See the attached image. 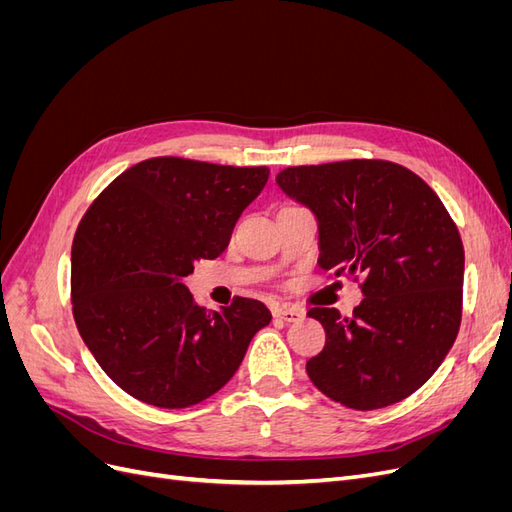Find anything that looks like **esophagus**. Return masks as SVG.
<instances>
[{"instance_id": "1", "label": "esophagus", "mask_w": 512, "mask_h": 512, "mask_svg": "<svg viewBox=\"0 0 512 512\" xmlns=\"http://www.w3.org/2000/svg\"><path fill=\"white\" fill-rule=\"evenodd\" d=\"M273 316H275V318H280V320H284V322H299V320L305 316V312H303L301 307L277 305V307H273Z\"/></svg>"}]
</instances>
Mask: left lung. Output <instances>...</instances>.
I'll use <instances>...</instances> for the list:
<instances>
[{
    "label": "left lung",
    "mask_w": 512,
    "mask_h": 512,
    "mask_svg": "<svg viewBox=\"0 0 512 512\" xmlns=\"http://www.w3.org/2000/svg\"><path fill=\"white\" fill-rule=\"evenodd\" d=\"M275 181L318 218V265L363 277L350 318L335 307L307 312L327 331L309 380L352 410L406 399L459 333L466 254L453 218L421 177L386 160L288 166Z\"/></svg>",
    "instance_id": "8db88e82"
}]
</instances>
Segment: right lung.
<instances>
[{"label":"right lung","mask_w":512,"mask_h":512,"mask_svg":"<svg viewBox=\"0 0 512 512\" xmlns=\"http://www.w3.org/2000/svg\"><path fill=\"white\" fill-rule=\"evenodd\" d=\"M267 166L151 158L91 203L72 241V312L83 342L119 389L158 408L200 404L235 376L271 322L256 299L205 312L183 277L218 258Z\"/></svg>","instance_id":"obj_1"}]
</instances>
